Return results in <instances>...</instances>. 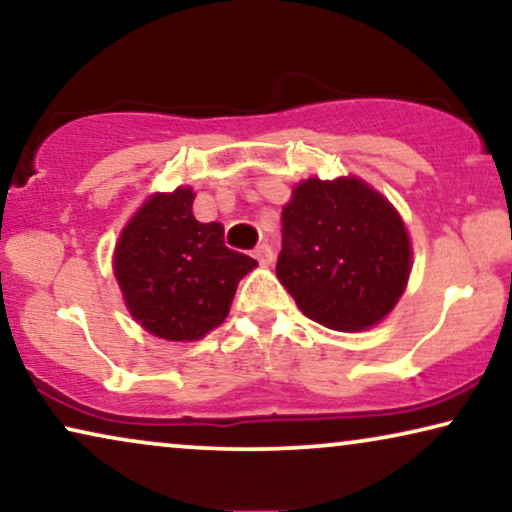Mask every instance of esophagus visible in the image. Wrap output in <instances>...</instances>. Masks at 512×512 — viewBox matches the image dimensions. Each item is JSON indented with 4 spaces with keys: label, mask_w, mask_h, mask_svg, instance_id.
<instances>
[{
    "label": "esophagus",
    "mask_w": 512,
    "mask_h": 512,
    "mask_svg": "<svg viewBox=\"0 0 512 512\" xmlns=\"http://www.w3.org/2000/svg\"><path fill=\"white\" fill-rule=\"evenodd\" d=\"M254 256L261 265H270L272 261H275V251H272L270 244H258V247L254 249Z\"/></svg>",
    "instance_id": "1"
}]
</instances>
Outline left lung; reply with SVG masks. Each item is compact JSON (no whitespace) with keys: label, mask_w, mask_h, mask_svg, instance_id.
Instances as JSON below:
<instances>
[{"label":"left lung","mask_w":512,"mask_h":512,"mask_svg":"<svg viewBox=\"0 0 512 512\" xmlns=\"http://www.w3.org/2000/svg\"><path fill=\"white\" fill-rule=\"evenodd\" d=\"M410 240L396 209L359 179H307L282 212L277 277L307 317L363 331L408 284Z\"/></svg>","instance_id":"8db88e82"}]
</instances>
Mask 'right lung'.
I'll list each match as a JSON object with an SVG mask.
<instances>
[{
  "instance_id": "1",
  "label": "right lung",
  "mask_w": 512,
  "mask_h": 512,
  "mask_svg": "<svg viewBox=\"0 0 512 512\" xmlns=\"http://www.w3.org/2000/svg\"><path fill=\"white\" fill-rule=\"evenodd\" d=\"M256 261L223 242L221 223L193 216V191L158 193L116 244V279L139 324L165 340H200L226 319Z\"/></svg>"
}]
</instances>
